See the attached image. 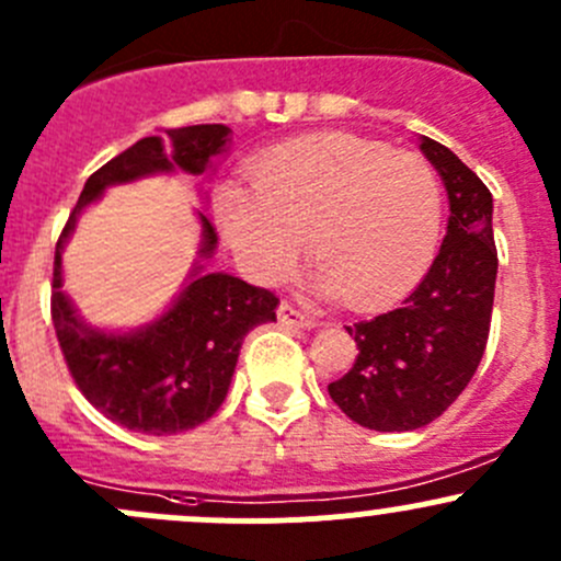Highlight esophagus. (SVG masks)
<instances>
[{"label":"esophagus","instance_id":"esophagus-1","mask_svg":"<svg viewBox=\"0 0 561 561\" xmlns=\"http://www.w3.org/2000/svg\"><path fill=\"white\" fill-rule=\"evenodd\" d=\"M276 314H279L282 325H293V328H314L317 325L314 317H307L304 312H298V309L290 307V304H279Z\"/></svg>","mask_w":561,"mask_h":561}]
</instances>
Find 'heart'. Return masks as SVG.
Segmentation results:
<instances>
[{
	"label": "heart",
	"mask_w": 561,
	"mask_h": 561,
	"mask_svg": "<svg viewBox=\"0 0 561 561\" xmlns=\"http://www.w3.org/2000/svg\"><path fill=\"white\" fill-rule=\"evenodd\" d=\"M249 179L252 192H214V222L257 282L279 279L307 239L320 290L377 307L415 285L437 252L443 190L417 154L317 135L257 157Z\"/></svg>",
	"instance_id": "heart-1"
}]
</instances>
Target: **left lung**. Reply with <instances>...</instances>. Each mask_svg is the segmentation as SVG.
I'll return each mask as SVG.
<instances>
[{"label": "left lung", "mask_w": 561, "mask_h": 561, "mask_svg": "<svg viewBox=\"0 0 561 561\" xmlns=\"http://www.w3.org/2000/svg\"><path fill=\"white\" fill-rule=\"evenodd\" d=\"M448 192V233L421 285L396 309L347 328L355 364L328 393L375 432L428 426L458 399L483 358L496 285L494 201L450 149L421 138Z\"/></svg>", "instance_id": "8db88e82"}]
</instances>
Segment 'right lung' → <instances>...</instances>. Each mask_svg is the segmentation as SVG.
<instances>
[{"instance_id": "obj_1", "label": "right lung", "mask_w": 561, "mask_h": 561, "mask_svg": "<svg viewBox=\"0 0 561 561\" xmlns=\"http://www.w3.org/2000/svg\"><path fill=\"white\" fill-rule=\"evenodd\" d=\"M228 144L225 124H195L168 129L165 138L138 140L89 175L56 244L50 317L67 369L81 393L129 432L168 437L208 421L228 396L241 342L252 328L276 322L279 298L239 276L208 274L206 260L214 257L217 233L203 211H197V260L184 287L165 312L133 331H105L78 314L61 290V252L83 208L100 201L107 186L175 171L203 175Z\"/></svg>"}]
</instances>
